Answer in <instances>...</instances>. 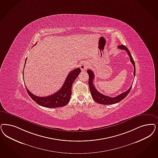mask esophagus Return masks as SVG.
<instances>
[{
	"label": "esophagus",
	"mask_w": 158,
	"mask_h": 158,
	"mask_svg": "<svg viewBox=\"0 0 158 158\" xmlns=\"http://www.w3.org/2000/svg\"><path fill=\"white\" fill-rule=\"evenodd\" d=\"M88 68V64L86 62H84L81 65V69L82 71H85Z\"/></svg>",
	"instance_id": "34e87169"
}]
</instances>
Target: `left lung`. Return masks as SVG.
Listing matches in <instances>:
<instances>
[{
  "label": "left lung",
  "mask_w": 158,
  "mask_h": 158,
  "mask_svg": "<svg viewBox=\"0 0 158 158\" xmlns=\"http://www.w3.org/2000/svg\"><path fill=\"white\" fill-rule=\"evenodd\" d=\"M118 48L121 49L125 50L127 52L128 55H129V56L130 58L131 62H132V64L134 65V76H135V65L134 60H133V58L131 55L130 51L124 45H119L118 47ZM87 72V73L89 75V89H90V92L91 93L93 100L98 103L104 104V105H109V104H113L118 103V102H120V101H121L122 100H123L124 98H125V97L128 95V94L130 92L132 85H131V86L130 87V89L128 90H127L125 92L120 94V95H118L117 96H116L115 98H111L109 96H105L103 94L98 92L93 85V81L94 78V75L93 72L90 69H88Z\"/></svg>",
  "instance_id": "obj_1"
}]
</instances>
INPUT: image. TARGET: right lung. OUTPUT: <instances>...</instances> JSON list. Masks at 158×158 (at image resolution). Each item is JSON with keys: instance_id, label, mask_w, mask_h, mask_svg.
Listing matches in <instances>:
<instances>
[{"instance_id": "add662e5", "label": "right lung", "mask_w": 158, "mask_h": 158, "mask_svg": "<svg viewBox=\"0 0 158 158\" xmlns=\"http://www.w3.org/2000/svg\"><path fill=\"white\" fill-rule=\"evenodd\" d=\"M26 59L24 68L26 62ZM81 70L80 68H76L71 71L66 77L63 86L56 93L47 97H39L34 95L30 92L26 86L27 92L30 98L39 105L48 108H56L64 107L69 103L72 95V84L76 77L79 75Z\"/></svg>"}]
</instances>
